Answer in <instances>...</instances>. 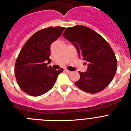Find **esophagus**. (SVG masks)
I'll return each mask as SVG.
<instances>
[{
    "instance_id": "esophagus-1",
    "label": "esophagus",
    "mask_w": 131,
    "mask_h": 131,
    "mask_svg": "<svg viewBox=\"0 0 131 131\" xmlns=\"http://www.w3.org/2000/svg\"><path fill=\"white\" fill-rule=\"evenodd\" d=\"M65 71H66V72L68 74H71V73H72V71H69V70H68V69H66Z\"/></svg>"
}]
</instances>
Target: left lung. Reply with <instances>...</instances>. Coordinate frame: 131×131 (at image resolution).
I'll use <instances>...</instances> for the list:
<instances>
[{
	"label": "left lung",
	"mask_w": 131,
	"mask_h": 131,
	"mask_svg": "<svg viewBox=\"0 0 131 131\" xmlns=\"http://www.w3.org/2000/svg\"><path fill=\"white\" fill-rule=\"evenodd\" d=\"M62 35L74 45L79 58L89 63L86 72L79 71L76 86L91 94L103 91L117 71V59L110 45L100 35L83 25L66 28Z\"/></svg>",
	"instance_id": "8db88e82"
}]
</instances>
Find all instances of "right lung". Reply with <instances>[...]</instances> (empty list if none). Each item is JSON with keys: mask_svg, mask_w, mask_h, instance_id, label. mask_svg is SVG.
<instances>
[{"mask_svg": "<svg viewBox=\"0 0 131 131\" xmlns=\"http://www.w3.org/2000/svg\"><path fill=\"white\" fill-rule=\"evenodd\" d=\"M65 27H49L39 30L27 40L15 64L16 80L21 89L32 96H39L54 86L63 69H52L50 45L62 35Z\"/></svg>", "mask_w": 131, "mask_h": 131, "instance_id": "1", "label": "right lung"}]
</instances>
